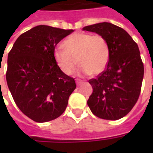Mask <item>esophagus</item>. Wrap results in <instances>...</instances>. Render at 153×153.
<instances>
[{"label": "esophagus", "mask_w": 153, "mask_h": 153, "mask_svg": "<svg viewBox=\"0 0 153 153\" xmlns=\"http://www.w3.org/2000/svg\"><path fill=\"white\" fill-rule=\"evenodd\" d=\"M76 83H77V85L79 86V85H80L81 83H83V81L80 79H76Z\"/></svg>", "instance_id": "esophagus-1"}]
</instances>
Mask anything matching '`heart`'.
Listing matches in <instances>:
<instances>
[{
  "mask_svg": "<svg viewBox=\"0 0 153 153\" xmlns=\"http://www.w3.org/2000/svg\"><path fill=\"white\" fill-rule=\"evenodd\" d=\"M64 49L54 51L55 62L62 72L70 75L78 67L82 74L98 75L106 70L111 57L108 42L99 34L76 33L62 43Z\"/></svg>",
  "mask_w": 153,
  "mask_h": 153,
  "instance_id": "obj_1",
  "label": "heart"
}]
</instances>
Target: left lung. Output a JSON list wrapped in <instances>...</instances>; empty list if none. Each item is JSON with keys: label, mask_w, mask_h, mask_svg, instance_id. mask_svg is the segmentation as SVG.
Returning a JSON list of instances; mask_svg holds the SVG:
<instances>
[{"label": "left lung", "mask_w": 153, "mask_h": 153, "mask_svg": "<svg viewBox=\"0 0 153 153\" xmlns=\"http://www.w3.org/2000/svg\"><path fill=\"white\" fill-rule=\"evenodd\" d=\"M83 30L103 36L111 49L106 70L88 81L93 93L88 105L99 118L119 120L131 111L141 92L144 67L138 45L125 30L111 23L88 25Z\"/></svg>", "instance_id": "1"}]
</instances>
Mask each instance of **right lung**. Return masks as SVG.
<instances>
[{
    "label": "right lung",
    "mask_w": 153,
    "mask_h": 153,
    "mask_svg": "<svg viewBox=\"0 0 153 153\" xmlns=\"http://www.w3.org/2000/svg\"><path fill=\"white\" fill-rule=\"evenodd\" d=\"M38 25L22 33L8 54L6 82L19 109L36 122L58 118L76 88L74 79L57 66V43L73 33Z\"/></svg>",
    "instance_id": "right-lung-1"
}]
</instances>
